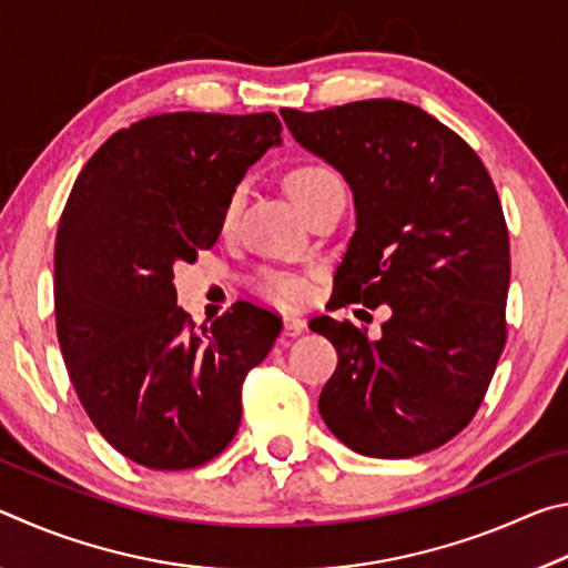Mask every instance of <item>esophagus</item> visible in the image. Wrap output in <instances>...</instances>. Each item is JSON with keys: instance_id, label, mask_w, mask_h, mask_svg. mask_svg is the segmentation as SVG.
<instances>
[{"instance_id": "34e87169", "label": "esophagus", "mask_w": 568, "mask_h": 568, "mask_svg": "<svg viewBox=\"0 0 568 568\" xmlns=\"http://www.w3.org/2000/svg\"><path fill=\"white\" fill-rule=\"evenodd\" d=\"M305 331V321L301 315H285L283 318V333L285 335H301Z\"/></svg>"}]
</instances>
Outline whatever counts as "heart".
Wrapping results in <instances>:
<instances>
[{"label":"heart","instance_id":"obj_1","mask_svg":"<svg viewBox=\"0 0 568 568\" xmlns=\"http://www.w3.org/2000/svg\"><path fill=\"white\" fill-rule=\"evenodd\" d=\"M285 185H287V192H291V197L297 203V207H301L303 213H307V210H311L313 205H318L331 190L343 187V182L338 178V172H335L331 165H325V162L305 160L287 170ZM240 200H243V190L237 187L230 192L227 203L223 207V227L225 230L235 223ZM255 285H257V291H261V295H265L267 301H273L277 305L301 303L307 293L305 281H301L297 275L281 273V271L261 273L257 275Z\"/></svg>","mask_w":568,"mask_h":568}]
</instances>
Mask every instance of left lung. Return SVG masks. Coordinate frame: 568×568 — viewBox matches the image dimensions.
Segmentation results:
<instances>
[{
    "label": "left lung",
    "mask_w": 568,
    "mask_h": 568,
    "mask_svg": "<svg viewBox=\"0 0 568 568\" xmlns=\"http://www.w3.org/2000/svg\"><path fill=\"white\" fill-rule=\"evenodd\" d=\"M281 114L353 190L335 307L390 305L378 341L348 321H311L338 351L318 400L325 426L373 458L444 446L476 416L506 345L511 255L494 180L468 142L416 104Z\"/></svg>",
    "instance_id": "left-lung-1"
}]
</instances>
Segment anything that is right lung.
<instances>
[{
  "label": "right lung",
  "instance_id": "add662e5",
  "mask_svg": "<svg viewBox=\"0 0 568 568\" xmlns=\"http://www.w3.org/2000/svg\"><path fill=\"white\" fill-rule=\"evenodd\" d=\"M281 130L273 112L155 114L74 180L54 243L57 338L94 428L134 464L203 466L237 434L245 376L283 323L240 301L195 331L172 277L215 245L230 192Z\"/></svg>",
  "mask_w": 568,
  "mask_h": 568
}]
</instances>
